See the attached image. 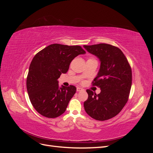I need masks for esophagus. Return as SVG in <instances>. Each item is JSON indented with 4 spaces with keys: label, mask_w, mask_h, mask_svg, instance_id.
Wrapping results in <instances>:
<instances>
[{
    "label": "esophagus",
    "mask_w": 153,
    "mask_h": 153,
    "mask_svg": "<svg viewBox=\"0 0 153 153\" xmlns=\"http://www.w3.org/2000/svg\"><path fill=\"white\" fill-rule=\"evenodd\" d=\"M83 90H84V89H82V88H81V87H77V88H76L77 92H80V91H83Z\"/></svg>",
    "instance_id": "esophagus-1"
}]
</instances>
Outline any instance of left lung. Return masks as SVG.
Wrapping results in <instances>:
<instances>
[{"mask_svg":"<svg viewBox=\"0 0 153 153\" xmlns=\"http://www.w3.org/2000/svg\"><path fill=\"white\" fill-rule=\"evenodd\" d=\"M88 52L100 61V68L94 79V85L100 88L98 94L87 89L88 99L84 103L86 113L98 121L115 117L127 103L130 92L132 73L122 51L111 45H84Z\"/></svg>","mask_w":153,"mask_h":153,"instance_id":"1","label":"left lung"}]
</instances>
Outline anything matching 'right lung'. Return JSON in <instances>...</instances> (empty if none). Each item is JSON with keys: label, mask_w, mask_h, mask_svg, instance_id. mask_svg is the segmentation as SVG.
<instances>
[{"label": "right lung", "mask_w": 153, "mask_h": 153, "mask_svg": "<svg viewBox=\"0 0 153 153\" xmlns=\"http://www.w3.org/2000/svg\"><path fill=\"white\" fill-rule=\"evenodd\" d=\"M85 53L80 46L52 44L36 54L29 66L27 89L32 106L39 114L55 118L65 112L76 88L59 87L57 80L62 73H67L75 57Z\"/></svg>", "instance_id": "add662e5"}]
</instances>
